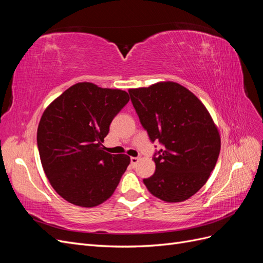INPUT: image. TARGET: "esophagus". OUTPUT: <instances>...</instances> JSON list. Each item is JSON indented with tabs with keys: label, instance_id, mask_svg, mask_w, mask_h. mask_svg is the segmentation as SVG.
I'll return each instance as SVG.
<instances>
[{
	"label": "esophagus",
	"instance_id": "34e87169",
	"mask_svg": "<svg viewBox=\"0 0 263 263\" xmlns=\"http://www.w3.org/2000/svg\"><path fill=\"white\" fill-rule=\"evenodd\" d=\"M130 162H132L133 165H136V164L139 162V158H137V157H132V158H130Z\"/></svg>",
	"mask_w": 263,
	"mask_h": 263
}]
</instances>
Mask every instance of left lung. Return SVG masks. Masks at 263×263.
Wrapping results in <instances>:
<instances>
[{"mask_svg":"<svg viewBox=\"0 0 263 263\" xmlns=\"http://www.w3.org/2000/svg\"><path fill=\"white\" fill-rule=\"evenodd\" d=\"M128 92L149 138L163 145L153 158L156 172L144 180L145 185L166 203L187 200L216 165L220 151L217 126L203 103L177 82H158Z\"/></svg>","mask_w":263,"mask_h":263,"instance_id":"8db88e82","label":"left lung"}]
</instances>
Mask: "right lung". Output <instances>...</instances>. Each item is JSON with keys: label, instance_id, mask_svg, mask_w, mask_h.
Instances as JSON below:
<instances>
[{"label": "right lung", "instance_id": "add662e5", "mask_svg": "<svg viewBox=\"0 0 263 263\" xmlns=\"http://www.w3.org/2000/svg\"><path fill=\"white\" fill-rule=\"evenodd\" d=\"M128 101L123 90L80 82L45 109L37 129L39 156L51 186L69 203L94 208L114 193L130 158L106 153L102 142Z\"/></svg>", "mask_w": 263, "mask_h": 263}]
</instances>
